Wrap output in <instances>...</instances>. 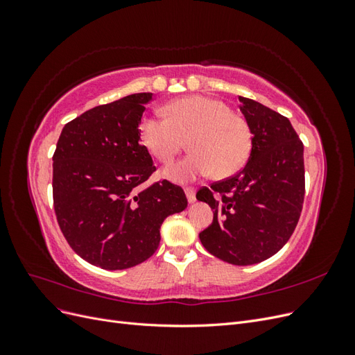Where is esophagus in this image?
Listing matches in <instances>:
<instances>
[{
    "mask_svg": "<svg viewBox=\"0 0 355 355\" xmlns=\"http://www.w3.org/2000/svg\"><path fill=\"white\" fill-rule=\"evenodd\" d=\"M185 194H187L189 202H194L196 201V189L194 188H191V187L185 188Z\"/></svg>",
    "mask_w": 355,
    "mask_h": 355,
    "instance_id": "esophagus-1",
    "label": "esophagus"
}]
</instances>
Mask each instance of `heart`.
<instances>
[{
    "label": "heart",
    "instance_id": "heart-1",
    "mask_svg": "<svg viewBox=\"0 0 355 355\" xmlns=\"http://www.w3.org/2000/svg\"><path fill=\"white\" fill-rule=\"evenodd\" d=\"M166 118L144 116L139 139L159 163L167 164L185 141L191 154L164 168L173 182H188L211 171L213 178L234 176L244 167L252 153L250 125L230 106L207 96H187L167 103Z\"/></svg>",
    "mask_w": 355,
    "mask_h": 355
}]
</instances>
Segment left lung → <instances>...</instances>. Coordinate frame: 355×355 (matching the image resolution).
I'll return each mask as SVG.
<instances>
[{
    "mask_svg": "<svg viewBox=\"0 0 355 355\" xmlns=\"http://www.w3.org/2000/svg\"><path fill=\"white\" fill-rule=\"evenodd\" d=\"M249 123L252 153L243 170L210 188L197 200L213 209V222L200 232L209 253L232 265L259 263L292 237L305 197L304 144L288 118L262 103L241 98Z\"/></svg>",
    "mask_w": 355,
    "mask_h": 355,
    "instance_id": "obj_1",
    "label": "left lung"
}]
</instances>
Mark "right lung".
Returning <instances> with one entry per match:
<instances>
[{
  "label": "right lung",
  "mask_w": 355,
  "mask_h": 355,
  "mask_svg": "<svg viewBox=\"0 0 355 355\" xmlns=\"http://www.w3.org/2000/svg\"><path fill=\"white\" fill-rule=\"evenodd\" d=\"M153 93H136L85 111L65 124L53 154V206L63 237L102 270L145 262L159 244L161 223L185 210L179 185L163 179L139 144V123Z\"/></svg>",
  "instance_id": "1"
}]
</instances>
